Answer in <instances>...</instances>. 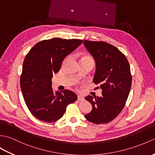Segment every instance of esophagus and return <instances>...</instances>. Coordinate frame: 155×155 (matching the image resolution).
<instances>
[{"label":"esophagus","instance_id":"obj_1","mask_svg":"<svg viewBox=\"0 0 155 155\" xmlns=\"http://www.w3.org/2000/svg\"><path fill=\"white\" fill-rule=\"evenodd\" d=\"M83 100H84L83 97L81 96H78V101H82Z\"/></svg>","mask_w":155,"mask_h":155}]
</instances>
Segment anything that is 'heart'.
Here are the masks:
<instances>
[{
	"instance_id": "b5f03b06",
	"label": "heart",
	"mask_w": 155,
	"mask_h": 155,
	"mask_svg": "<svg viewBox=\"0 0 155 155\" xmlns=\"http://www.w3.org/2000/svg\"><path fill=\"white\" fill-rule=\"evenodd\" d=\"M81 59H92L91 57L90 56H88V55H85V56H83L82 57Z\"/></svg>"
}]
</instances>
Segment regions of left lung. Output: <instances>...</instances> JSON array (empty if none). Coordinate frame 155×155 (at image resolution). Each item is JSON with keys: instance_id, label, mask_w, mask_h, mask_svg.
<instances>
[{"instance_id": "left-lung-1", "label": "left lung", "mask_w": 155, "mask_h": 155, "mask_svg": "<svg viewBox=\"0 0 155 155\" xmlns=\"http://www.w3.org/2000/svg\"><path fill=\"white\" fill-rule=\"evenodd\" d=\"M84 45L96 61L93 82L102 90L101 97L89 95L85 98L92 110L84 117L95 124H107L124 109L130 92L132 76L129 61L108 43L84 40Z\"/></svg>"}]
</instances>
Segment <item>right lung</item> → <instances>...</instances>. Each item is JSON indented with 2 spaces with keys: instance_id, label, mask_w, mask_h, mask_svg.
Segmentation results:
<instances>
[{
  "instance_id": "1",
  "label": "right lung",
  "mask_w": 155,
  "mask_h": 155,
  "mask_svg": "<svg viewBox=\"0 0 155 155\" xmlns=\"http://www.w3.org/2000/svg\"><path fill=\"white\" fill-rule=\"evenodd\" d=\"M81 39L53 38L37 43L25 57L20 87L25 103L38 120L52 123L63 117L69 104L77 96L69 90L53 92L51 78L63 59L77 48Z\"/></svg>"
}]
</instances>
